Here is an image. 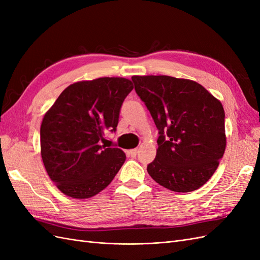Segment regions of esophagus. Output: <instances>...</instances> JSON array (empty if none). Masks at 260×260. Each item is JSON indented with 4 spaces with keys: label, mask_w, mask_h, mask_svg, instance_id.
Listing matches in <instances>:
<instances>
[{
    "label": "esophagus",
    "mask_w": 260,
    "mask_h": 260,
    "mask_svg": "<svg viewBox=\"0 0 260 260\" xmlns=\"http://www.w3.org/2000/svg\"><path fill=\"white\" fill-rule=\"evenodd\" d=\"M138 152H139L138 148H133V149H130V151H129L128 153H129V155H130L131 157H136V156L138 155Z\"/></svg>",
    "instance_id": "1"
}]
</instances>
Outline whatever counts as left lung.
Segmentation results:
<instances>
[{
  "instance_id": "8db88e82",
  "label": "left lung",
  "mask_w": 260,
  "mask_h": 260,
  "mask_svg": "<svg viewBox=\"0 0 260 260\" xmlns=\"http://www.w3.org/2000/svg\"><path fill=\"white\" fill-rule=\"evenodd\" d=\"M132 81L159 135L148 175L174 192L198 190L214 175L224 153L222 104L188 79L133 76Z\"/></svg>"
}]
</instances>
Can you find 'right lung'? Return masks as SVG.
<instances>
[{
  "label": "right lung",
  "instance_id": "right-lung-1",
  "mask_svg": "<svg viewBox=\"0 0 260 260\" xmlns=\"http://www.w3.org/2000/svg\"><path fill=\"white\" fill-rule=\"evenodd\" d=\"M132 89L125 78L79 81L67 86L45 113L42 160L51 180L69 198L96 195L121 168L125 154L101 142L106 130L116 131L121 105Z\"/></svg>",
  "mask_w": 260,
  "mask_h": 260
}]
</instances>
